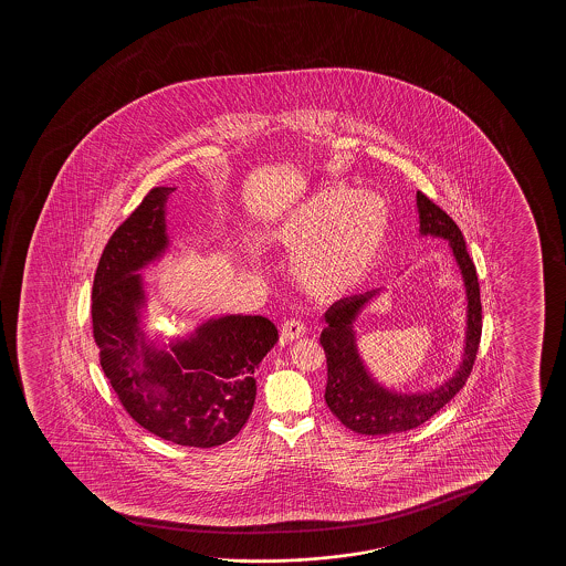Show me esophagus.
I'll list each match as a JSON object with an SVG mask.
<instances>
[{"label":"esophagus","mask_w":566,"mask_h":566,"mask_svg":"<svg viewBox=\"0 0 566 566\" xmlns=\"http://www.w3.org/2000/svg\"><path fill=\"white\" fill-rule=\"evenodd\" d=\"M305 333H307V326L300 318H287L286 323L280 328V336L284 342L297 340Z\"/></svg>","instance_id":"esophagus-1"}]
</instances>
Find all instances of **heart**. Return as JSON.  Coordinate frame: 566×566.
Returning <instances> with one entry per match:
<instances>
[{"instance_id":"b5f03b06","label":"heart","mask_w":566,"mask_h":566,"mask_svg":"<svg viewBox=\"0 0 566 566\" xmlns=\"http://www.w3.org/2000/svg\"><path fill=\"white\" fill-rule=\"evenodd\" d=\"M390 209L377 193L331 186L300 205L280 228L307 292L338 295L359 286L387 245Z\"/></svg>"}]
</instances>
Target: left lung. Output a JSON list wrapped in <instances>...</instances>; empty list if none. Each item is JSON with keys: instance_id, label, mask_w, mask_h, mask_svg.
I'll use <instances>...</instances> for the list:
<instances>
[{"instance_id": "left-lung-1", "label": "left lung", "mask_w": 566, "mask_h": 566, "mask_svg": "<svg viewBox=\"0 0 566 566\" xmlns=\"http://www.w3.org/2000/svg\"><path fill=\"white\" fill-rule=\"evenodd\" d=\"M419 230L433 233L450 241L452 253L457 256L460 271L464 276L468 292V336H465L464 361L457 375L429 395L398 396L373 382L357 356L356 338L352 325L365 303L375 292L365 295H352L334 303L326 311V328L321 334V346L325 348L328 380H326L325 400L334 416L344 426L361 434H388L408 431L423 426L433 418L442 406L454 398L472 375L473 361L478 356L481 340V300L480 282L472 256L465 249L464 235L457 222L437 207L426 193L418 191Z\"/></svg>"}]
</instances>
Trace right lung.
<instances>
[{"mask_svg":"<svg viewBox=\"0 0 566 566\" xmlns=\"http://www.w3.org/2000/svg\"><path fill=\"white\" fill-rule=\"evenodd\" d=\"M171 191L150 189L102 251L93 284V336L117 400L140 427L174 444L210 449L245 426L255 403L253 373L279 342V331L269 318L230 315L171 344L170 352L140 340L145 295L133 272L168 245L164 205Z\"/></svg>","mask_w":566,"mask_h":566,"instance_id":"add662e5","label":"right lung"}]
</instances>
